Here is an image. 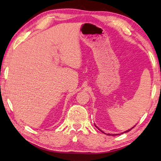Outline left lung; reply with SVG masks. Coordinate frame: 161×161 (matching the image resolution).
<instances>
[{
    "mask_svg": "<svg viewBox=\"0 0 161 161\" xmlns=\"http://www.w3.org/2000/svg\"><path fill=\"white\" fill-rule=\"evenodd\" d=\"M133 128H134V126H133V128H131V129H129V130H126V131H125L124 133H126V132H129V131H130V130H131L132 129H133ZM108 135H110V134H108Z\"/></svg>",
    "mask_w": 161,
    "mask_h": 161,
    "instance_id": "obj_1",
    "label": "left lung"
}]
</instances>
